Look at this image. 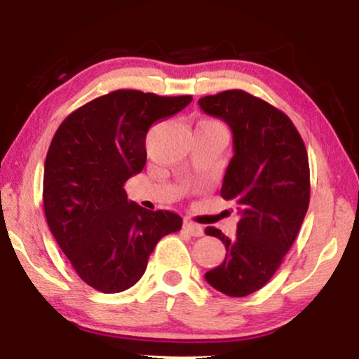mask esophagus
<instances>
[{"mask_svg":"<svg viewBox=\"0 0 359 359\" xmlns=\"http://www.w3.org/2000/svg\"><path fill=\"white\" fill-rule=\"evenodd\" d=\"M183 229L188 233L193 235V237H201V235L204 233V229L201 227V225H198V224H193V222H191V220H184Z\"/></svg>","mask_w":359,"mask_h":359,"instance_id":"34e87169","label":"esophagus"}]
</instances>
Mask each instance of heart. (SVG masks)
<instances>
[{
    "mask_svg": "<svg viewBox=\"0 0 359 359\" xmlns=\"http://www.w3.org/2000/svg\"><path fill=\"white\" fill-rule=\"evenodd\" d=\"M201 126H209V127H220V129H224V127L220 126L219 122H215V121H204V122H201Z\"/></svg>",
    "mask_w": 359,
    "mask_h": 359,
    "instance_id": "heart-1",
    "label": "heart"
}]
</instances>
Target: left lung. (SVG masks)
Listing matches in <instances>:
<instances>
[{
	"instance_id": "8db88e82",
	"label": "left lung",
	"mask_w": 359,
	"mask_h": 359,
	"mask_svg": "<svg viewBox=\"0 0 359 359\" xmlns=\"http://www.w3.org/2000/svg\"><path fill=\"white\" fill-rule=\"evenodd\" d=\"M198 102L232 130L233 156L220 196L232 201L240 215L233 238L205 229L222 240L227 253L204 278L225 296L245 297L273 278L306 217L311 199L307 150L284 112L247 91H222Z\"/></svg>"
}]
</instances>
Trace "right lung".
I'll return each instance as SVG.
<instances>
[{"instance_id":"1","label":"right lung","mask_w":359,"mask_h":359,"mask_svg":"<svg viewBox=\"0 0 359 359\" xmlns=\"http://www.w3.org/2000/svg\"><path fill=\"white\" fill-rule=\"evenodd\" d=\"M191 96L117 90L73 111L58 127L43 166V210L58 247L83 281L122 292L145 273L150 253L183 219L127 199L126 181L144 170L145 137Z\"/></svg>"}]
</instances>
